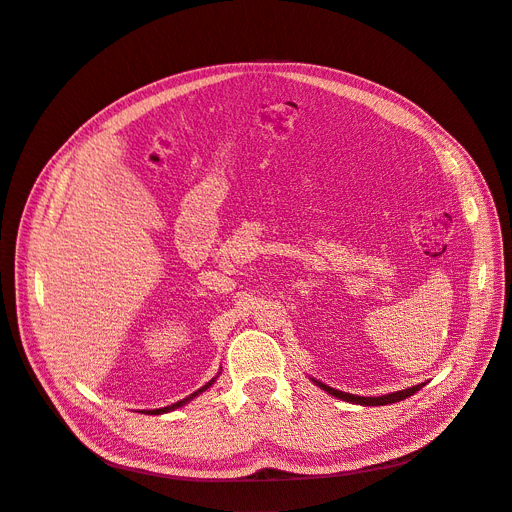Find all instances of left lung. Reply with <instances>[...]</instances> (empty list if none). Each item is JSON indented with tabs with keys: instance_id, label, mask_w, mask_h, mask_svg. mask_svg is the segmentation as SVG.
Masks as SVG:
<instances>
[{
	"instance_id": "left-lung-1",
	"label": "left lung",
	"mask_w": 512,
	"mask_h": 512,
	"mask_svg": "<svg viewBox=\"0 0 512 512\" xmlns=\"http://www.w3.org/2000/svg\"><path fill=\"white\" fill-rule=\"evenodd\" d=\"M319 388H323L325 393H330V395H334V397H338V399H342V401H349V403H359V405H388V403H397V401H403V399H407V397H412L414 393H418L420 388L424 386V382L422 384H416V386H412V388H405V391H397V393H388V395H380V397H359V395H351V393H342V391H338V388H332V386H327V384H323V382H319V380H313Z\"/></svg>"
}]
</instances>
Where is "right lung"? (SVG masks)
Returning a JSON list of instances; mask_svg holds the SVG:
<instances>
[{"label":"right lung","mask_w":512,"mask_h":512,"mask_svg":"<svg viewBox=\"0 0 512 512\" xmlns=\"http://www.w3.org/2000/svg\"><path fill=\"white\" fill-rule=\"evenodd\" d=\"M214 382H216V378H212V380H210V382H208L206 386H201V388H199V391H195V393H193V395H189L187 399H182V401H176V403H172V405H168V407H159V410H151V412H147V414H166V412H172V410H176V407H182V405H185V403H189L191 399H195L197 395H201V393H203V391H206V388H210V386H212Z\"/></svg>","instance_id":"add662e5"}]
</instances>
